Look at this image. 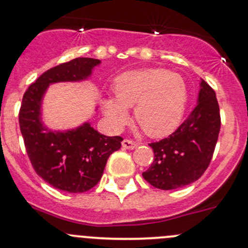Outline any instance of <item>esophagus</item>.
I'll use <instances>...</instances> for the list:
<instances>
[{
  "label": "esophagus",
  "instance_id": "34e87169",
  "mask_svg": "<svg viewBox=\"0 0 248 248\" xmlns=\"http://www.w3.org/2000/svg\"><path fill=\"white\" fill-rule=\"evenodd\" d=\"M137 146L138 143L135 142V141L130 140V139H124V140L122 141V147L126 149H134Z\"/></svg>",
  "mask_w": 248,
  "mask_h": 248
}]
</instances>
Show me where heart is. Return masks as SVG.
<instances>
[{
	"mask_svg": "<svg viewBox=\"0 0 248 248\" xmlns=\"http://www.w3.org/2000/svg\"><path fill=\"white\" fill-rule=\"evenodd\" d=\"M113 93L102 102L111 124L124 126L134 107L135 122L152 138L166 137L179 126L188 99L184 78L164 68L124 73L114 81Z\"/></svg>",
	"mask_w": 248,
	"mask_h": 248,
	"instance_id": "1",
	"label": "heart"
}]
</instances>
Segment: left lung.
<instances>
[{"mask_svg":"<svg viewBox=\"0 0 248 248\" xmlns=\"http://www.w3.org/2000/svg\"><path fill=\"white\" fill-rule=\"evenodd\" d=\"M221 119L216 92L201 80L194 110L168 138L149 143L154 161L142 173L156 188L170 190L187 186L205 173L213 157Z\"/></svg>","mask_w":248,"mask_h":248,"instance_id":"1","label":"left lung"}]
</instances>
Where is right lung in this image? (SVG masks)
<instances>
[{
	"mask_svg": "<svg viewBox=\"0 0 248 248\" xmlns=\"http://www.w3.org/2000/svg\"><path fill=\"white\" fill-rule=\"evenodd\" d=\"M100 60L78 58L50 68L31 83L18 113L32 168L49 185L68 193H83L101 179L107 160L121 147V137H106L89 124L67 132H51L41 121V101L50 83L81 81Z\"/></svg>",
	"mask_w": 248,
	"mask_h": 248,
	"instance_id": "add662e5",
	"label": "right lung"
}]
</instances>
